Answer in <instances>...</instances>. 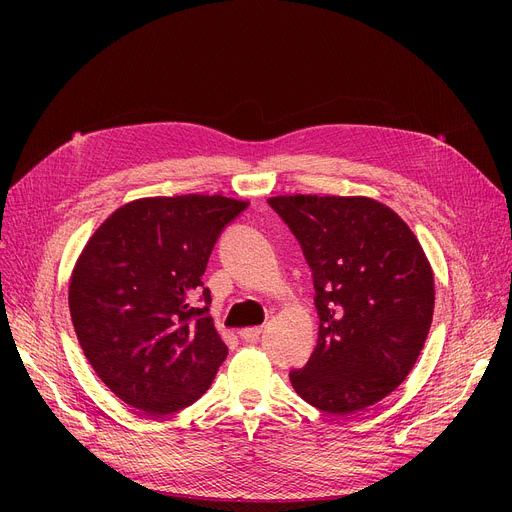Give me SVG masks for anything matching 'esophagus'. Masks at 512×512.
I'll use <instances>...</instances> for the list:
<instances>
[{
    "label": "esophagus",
    "instance_id": "1",
    "mask_svg": "<svg viewBox=\"0 0 512 512\" xmlns=\"http://www.w3.org/2000/svg\"><path fill=\"white\" fill-rule=\"evenodd\" d=\"M238 336L245 340V342H257L261 336V326H253V328H242L238 332Z\"/></svg>",
    "mask_w": 512,
    "mask_h": 512
}]
</instances>
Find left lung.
Returning <instances> with one entry per match:
<instances>
[{"instance_id":"8db88e82","label":"left lung","mask_w":512,"mask_h":512,"mask_svg":"<svg viewBox=\"0 0 512 512\" xmlns=\"http://www.w3.org/2000/svg\"><path fill=\"white\" fill-rule=\"evenodd\" d=\"M301 242L313 272L319 336L297 394L348 415L394 392L411 373L434 317V272L417 236L369 197L267 199Z\"/></svg>"}]
</instances>
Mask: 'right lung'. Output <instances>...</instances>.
Returning a JSON list of instances; mask_svg holds the SVG:
<instances>
[{
  "instance_id": "right-lung-1",
  "label": "right lung",
  "mask_w": 512,
  "mask_h": 512,
  "mask_svg": "<svg viewBox=\"0 0 512 512\" xmlns=\"http://www.w3.org/2000/svg\"><path fill=\"white\" fill-rule=\"evenodd\" d=\"M247 205L222 195L137 199L89 238L70 276L72 326L126 405L170 415L211 386L228 346L207 315L201 276L215 240Z\"/></svg>"
}]
</instances>
